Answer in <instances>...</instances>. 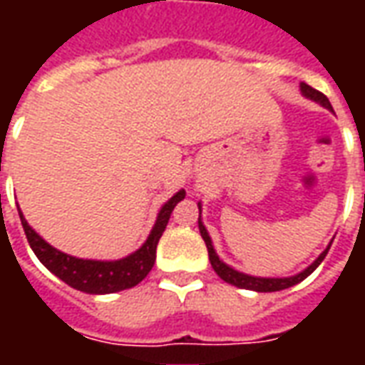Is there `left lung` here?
Here are the masks:
<instances>
[{"label":"left lung","mask_w":365,"mask_h":365,"mask_svg":"<svg viewBox=\"0 0 365 365\" xmlns=\"http://www.w3.org/2000/svg\"><path fill=\"white\" fill-rule=\"evenodd\" d=\"M301 93L307 97V99H313L322 107H327L332 111V105H330L329 97L321 93V91H317L311 86H307V83H301ZM199 207V232H201V237L205 240L207 245V252H209V262H211V266L217 272V275L221 277L222 282L230 283V285H235V287H240V289H250V291H258V293H269V291H282L287 289V287H293V285H297L299 282H303L307 275H311L314 269L319 268V264L324 260V256L329 254V248L332 245V240H330V245L327 246V250L317 258V260L311 264V266H307L303 272H299L295 275H289V277H256V275H248L242 274V272H238V269L230 268L229 264H225V262L217 256L213 248V242H211V237H209V232H207L205 225L201 221V203H197Z\"/></svg>","instance_id":"obj_1"}]
</instances>
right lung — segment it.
<instances>
[{"mask_svg":"<svg viewBox=\"0 0 365 365\" xmlns=\"http://www.w3.org/2000/svg\"><path fill=\"white\" fill-rule=\"evenodd\" d=\"M183 197H185V191L180 190L174 197L168 199L160 209L156 222H154L148 238L144 240V245L120 260H83V258H76L70 254L60 252L54 246L48 245L43 237L36 235L35 229L23 217L21 209L19 217L33 252L46 268L51 269L52 274L74 289L91 293V295H105V293L130 289L148 275L154 262H156V246H158L160 237L166 230V225L170 221V215L174 211V207Z\"/></svg>","mask_w":365,"mask_h":365,"instance_id":"obj_1","label":"right lung"}]
</instances>
